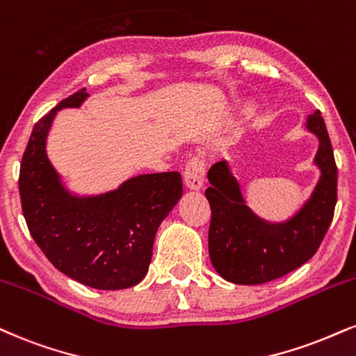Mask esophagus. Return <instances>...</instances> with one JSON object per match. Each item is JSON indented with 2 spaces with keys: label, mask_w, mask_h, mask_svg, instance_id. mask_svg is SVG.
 <instances>
[{
  "label": "esophagus",
  "mask_w": 356,
  "mask_h": 356,
  "mask_svg": "<svg viewBox=\"0 0 356 356\" xmlns=\"http://www.w3.org/2000/svg\"><path fill=\"white\" fill-rule=\"evenodd\" d=\"M204 161L199 159V157H192V159L187 162L186 170H184V182H186V187L191 191H200L204 187Z\"/></svg>",
  "instance_id": "34e87169"
}]
</instances>
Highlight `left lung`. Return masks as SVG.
I'll return each instance as SVG.
<instances>
[{"label": "left lung", "mask_w": 356, "mask_h": 356, "mask_svg": "<svg viewBox=\"0 0 356 356\" xmlns=\"http://www.w3.org/2000/svg\"><path fill=\"white\" fill-rule=\"evenodd\" d=\"M305 129L318 139L314 164L320 177L302 207L282 222L259 217L247 205L230 162L213 164L205 191L211 204L209 255L217 273L238 285H260L298 268L318 250L337 205V164L320 111L307 115Z\"/></svg>", "instance_id": "left-lung-1"}]
</instances>
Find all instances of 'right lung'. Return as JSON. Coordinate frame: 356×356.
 <instances>
[{
	"label": "right lung",
	"instance_id": "obj_1",
	"mask_svg": "<svg viewBox=\"0 0 356 356\" xmlns=\"http://www.w3.org/2000/svg\"><path fill=\"white\" fill-rule=\"evenodd\" d=\"M88 97L81 89L34 124L19 169L21 205L34 242L59 272L91 289L122 290L147 273L157 229L182 197V177L140 174L102 194L72 192L46 144L58 111L81 108Z\"/></svg>",
	"mask_w": 356,
	"mask_h": 356
}]
</instances>
